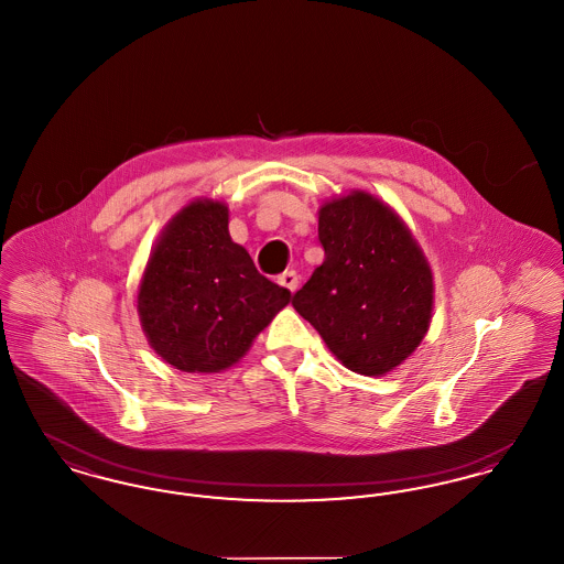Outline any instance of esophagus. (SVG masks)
Returning <instances> with one entry per match:
<instances>
[{
    "label": "esophagus",
    "mask_w": 564,
    "mask_h": 564,
    "mask_svg": "<svg viewBox=\"0 0 564 564\" xmlns=\"http://www.w3.org/2000/svg\"><path fill=\"white\" fill-rule=\"evenodd\" d=\"M279 285H283V288L290 290V292H295V288H297V274H295V270H285V272L279 276Z\"/></svg>",
    "instance_id": "esophagus-1"
}]
</instances>
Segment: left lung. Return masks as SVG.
<instances>
[{"instance_id": "left-lung-1", "label": "left lung", "mask_w": 564, "mask_h": 564, "mask_svg": "<svg viewBox=\"0 0 564 564\" xmlns=\"http://www.w3.org/2000/svg\"><path fill=\"white\" fill-rule=\"evenodd\" d=\"M325 260L294 294L345 368L382 376L421 345L433 311V274L402 217L352 189L319 209Z\"/></svg>"}]
</instances>
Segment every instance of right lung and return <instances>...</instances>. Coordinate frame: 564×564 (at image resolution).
I'll return each instance as SVG.
<instances>
[{"label":"right lung","mask_w":564,"mask_h":564,"mask_svg":"<svg viewBox=\"0 0 564 564\" xmlns=\"http://www.w3.org/2000/svg\"><path fill=\"white\" fill-rule=\"evenodd\" d=\"M290 297L230 239L228 207L198 198L164 226L141 276L137 311L166 364L212 375L235 366Z\"/></svg>","instance_id":"obj_1"}]
</instances>
